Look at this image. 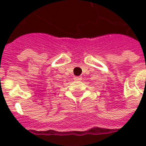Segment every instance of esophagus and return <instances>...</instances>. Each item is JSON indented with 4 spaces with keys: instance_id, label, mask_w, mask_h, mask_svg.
<instances>
[{
    "instance_id": "obj_1",
    "label": "esophagus",
    "mask_w": 146,
    "mask_h": 146,
    "mask_svg": "<svg viewBox=\"0 0 146 146\" xmlns=\"http://www.w3.org/2000/svg\"><path fill=\"white\" fill-rule=\"evenodd\" d=\"M81 80H82V76H75L74 77V80H76V81H80Z\"/></svg>"
}]
</instances>
